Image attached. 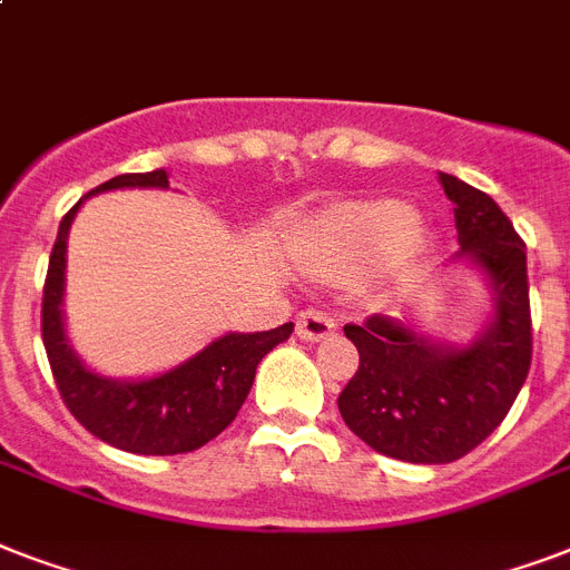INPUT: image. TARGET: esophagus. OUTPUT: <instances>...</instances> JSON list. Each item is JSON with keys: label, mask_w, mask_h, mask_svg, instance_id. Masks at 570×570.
<instances>
[{"label": "esophagus", "mask_w": 570, "mask_h": 570, "mask_svg": "<svg viewBox=\"0 0 570 570\" xmlns=\"http://www.w3.org/2000/svg\"><path fill=\"white\" fill-rule=\"evenodd\" d=\"M337 331V322L331 320L328 313L322 311H302L298 320H295V334L307 343H320V340H328L331 334Z\"/></svg>", "instance_id": "1"}]
</instances>
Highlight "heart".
<instances>
[{"instance_id":"b5f03b06","label":"heart","mask_w":570,"mask_h":570,"mask_svg":"<svg viewBox=\"0 0 570 570\" xmlns=\"http://www.w3.org/2000/svg\"><path fill=\"white\" fill-rule=\"evenodd\" d=\"M416 213L402 200L375 197V200H355L343 204L325 215L322 236L328 248L346 263L370 266L393 254L414 257L425 248L423 230H416Z\"/></svg>"}]
</instances>
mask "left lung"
<instances>
[{"instance_id":"left-lung-1","label":"left lung","mask_w":570,"mask_h":570,"mask_svg":"<svg viewBox=\"0 0 570 570\" xmlns=\"http://www.w3.org/2000/svg\"><path fill=\"white\" fill-rule=\"evenodd\" d=\"M441 186L455 206V259L476 266L494 295L485 331L450 346L384 313L343 328L361 364L340 393V414L366 446L411 464H450L476 450L532 364L527 245L485 191L452 174H441Z\"/></svg>"}]
</instances>
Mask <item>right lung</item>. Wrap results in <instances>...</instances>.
<instances>
[{
  "instance_id": "1",
  "label": "right lung",
  "mask_w": 570,
  "mask_h": 570,
  "mask_svg": "<svg viewBox=\"0 0 570 570\" xmlns=\"http://www.w3.org/2000/svg\"><path fill=\"white\" fill-rule=\"evenodd\" d=\"M168 189V171L120 174L85 197L111 189ZM82 197V200H85ZM70 209L58 224L56 245L49 254L40 331L58 393L67 411L100 441L136 455H177L204 446L236 420L248 396L254 373L263 357L293 334V322L257 334H224L154 379L118 381L91 373L79 361L65 331V268L67 233L76 218Z\"/></svg>"
}]
</instances>
